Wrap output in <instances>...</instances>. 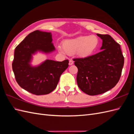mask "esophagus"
<instances>
[{"mask_svg": "<svg viewBox=\"0 0 134 134\" xmlns=\"http://www.w3.org/2000/svg\"><path fill=\"white\" fill-rule=\"evenodd\" d=\"M73 64H74L73 61H72V60H69V65H72Z\"/></svg>", "mask_w": 134, "mask_h": 134, "instance_id": "1", "label": "esophagus"}]
</instances>
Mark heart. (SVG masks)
<instances>
[{
    "label": "heart",
    "instance_id": "1",
    "mask_svg": "<svg viewBox=\"0 0 134 134\" xmlns=\"http://www.w3.org/2000/svg\"><path fill=\"white\" fill-rule=\"evenodd\" d=\"M99 40L96 35L79 36L75 38L65 40L62 48L58 47L60 52L68 55L75 54L78 58L84 59L91 57L98 49Z\"/></svg>",
    "mask_w": 134,
    "mask_h": 134
}]
</instances>
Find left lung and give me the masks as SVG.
Here are the masks:
<instances>
[{
  "label": "left lung",
  "instance_id": "1",
  "mask_svg": "<svg viewBox=\"0 0 134 134\" xmlns=\"http://www.w3.org/2000/svg\"><path fill=\"white\" fill-rule=\"evenodd\" d=\"M97 35L102 40V51L90 58L74 59L78 69V86L90 96L102 94L114 87L120 80L124 64L120 44L109 35Z\"/></svg>",
  "mask_w": 134,
  "mask_h": 134
}]
</instances>
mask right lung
Returning a JSON list of instances; mask_svg holds the SVG:
<instances>
[{"instance_id": "right-lung-1", "label": "right lung", "mask_w": 134, "mask_h": 134, "mask_svg": "<svg viewBox=\"0 0 134 134\" xmlns=\"http://www.w3.org/2000/svg\"><path fill=\"white\" fill-rule=\"evenodd\" d=\"M51 32L36 30L31 32L15 47L12 69L19 86L35 95L53 91L63 72L69 66L68 60L56 62L46 60L32 66V56L37 52L48 54L55 51Z\"/></svg>"}]
</instances>
